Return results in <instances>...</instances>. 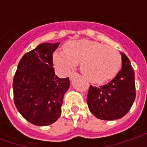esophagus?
<instances>
[{
	"label": "esophagus",
	"instance_id": "1",
	"mask_svg": "<svg viewBox=\"0 0 147 147\" xmlns=\"http://www.w3.org/2000/svg\"><path fill=\"white\" fill-rule=\"evenodd\" d=\"M76 75H77V73H76V72H73V73L71 74L70 76H69V78H70V80H72V79L74 78V76H76Z\"/></svg>",
	"mask_w": 147,
	"mask_h": 147
}]
</instances>
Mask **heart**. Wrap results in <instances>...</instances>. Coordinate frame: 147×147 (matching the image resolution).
Instances as JSON below:
<instances>
[{
    "label": "heart",
    "instance_id": "b5f03b06",
    "mask_svg": "<svg viewBox=\"0 0 147 147\" xmlns=\"http://www.w3.org/2000/svg\"><path fill=\"white\" fill-rule=\"evenodd\" d=\"M80 62V70L94 83H103L113 79L121 67L120 53L100 42L81 39L69 41L64 51H56L53 64L61 74H68Z\"/></svg>",
    "mask_w": 147,
    "mask_h": 147
}]
</instances>
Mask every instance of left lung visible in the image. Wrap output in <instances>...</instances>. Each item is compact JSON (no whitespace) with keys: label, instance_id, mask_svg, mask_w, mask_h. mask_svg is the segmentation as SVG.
Returning a JSON list of instances; mask_svg holds the SVG:
<instances>
[{"label":"left lung","instance_id":"obj_1","mask_svg":"<svg viewBox=\"0 0 147 147\" xmlns=\"http://www.w3.org/2000/svg\"><path fill=\"white\" fill-rule=\"evenodd\" d=\"M122 67L117 76L103 86L90 85L87 94V105L98 119L113 120L125 116L136 98L135 74L129 59L123 53Z\"/></svg>","mask_w":147,"mask_h":147}]
</instances>
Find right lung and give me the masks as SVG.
<instances>
[{
	"label": "right lung",
	"mask_w": 147,
	"mask_h": 147,
	"mask_svg": "<svg viewBox=\"0 0 147 147\" xmlns=\"http://www.w3.org/2000/svg\"><path fill=\"white\" fill-rule=\"evenodd\" d=\"M60 45L42 43L21 58L13 79L14 102L20 113L34 125L54 123L69 88V78L61 79L53 67V53Z\"/></svg>",
	"instance_id": "obj_1"
}]
</instances>
